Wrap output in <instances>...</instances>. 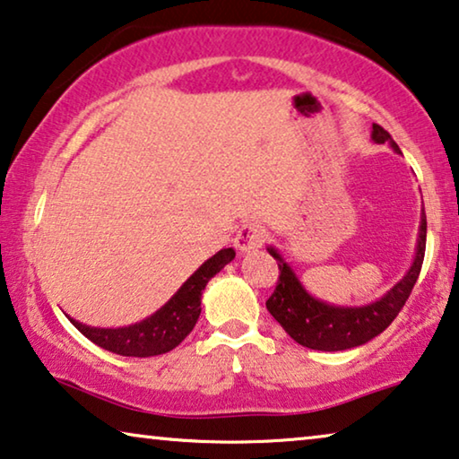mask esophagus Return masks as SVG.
I'll return each mask as SVG.
<instances>
[{
	"label": "esophagus",
	"instance_id": "1",
	"mask_svg": "<svg viewBox=\"0 0 459 459\" xmlns=\"http://www.w3.org/2000/svg\"><path fill=\"white\" fill-rule=\"evenodd\" d=\"M263 244H264V230L256 223H246L234 238L236 250L242 252V255L263 248Z\"/></svg>",
	"mask_w": 459,
	"mask_h": 459
}]
</instances>
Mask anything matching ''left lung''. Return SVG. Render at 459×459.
Masks as SVG:
<instances>
[{
    "instance_id": "left-lung-1",
    "label": "left lung",
    "mask_w": 459,
    "mask_h": 459,
    "mask_svg": "<svg viewBox=\"0 0 459 459\" xmlns=\"http://www.w3.org/2000/svg\"><path fill=\"white\" fill-rule=\"evenodd\" d=\"M373 141L378 144L389 143L394 151L402 152L389 132L378 124H373ZM424 248H427V215L422 211L414 263L402 281H397L381 300L367 304V307H333V304L316 300L302 288V283L298 281L296 273L283 261L281 255L275 248H267L279 267V279L275 291L267 300V310L285 329V333L304 348L321 351L356 348V345L367 343L383 333L400 315L418 275H420Z\"/></svg>"
}]
</instances>
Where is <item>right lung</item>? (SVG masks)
<instances>
[{
	"instance_id": "1",
	"label": "right lung",
	"mask_w": 459,
	"mask_h": 459,
	"mask_svg": "<svg viewBox=\"0 0 459 459\" xmlns=\"http://www.w3.org/2000/svg\"><path fill=\"white\" fill-rule=\"evenodd\" d=\"M234 248L219 250L217 255L211 256L209 261H204L195 273L186 279L182 288L155 315H151L149 318H144V321L136 325H128V327L119 329H99L78 323L70 316L68 318L84 337H89L99 348L114 351V354L134 358L165 354V351L180 345L184 337L195 329L198 316H201V296L204 285L225 264L234 261Z\"/></svg>"
}]
</instances>
